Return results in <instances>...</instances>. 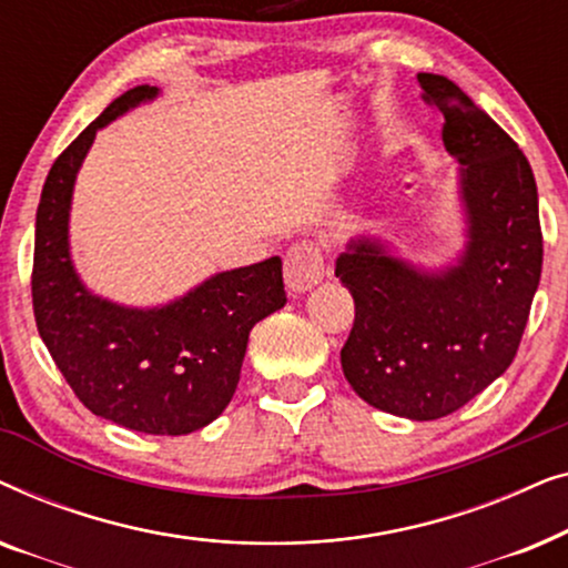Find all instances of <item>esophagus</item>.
Returning <instances> with one entry per match:
<instances>
[{
    "instance_id": "esophagus-1",
    "label": "esophagus",
    "mask_w": 568,
    "mask_h": 568,
    "mask_svg": "<svg viewBox=\"0 0 568 568\" xmlns=\"http://www.w3.org/2000/svg\"><path fill=\"white\" fill-rule=\"evenodd\" d=\"M325 263L323 253L315 243H294L284 255V282L292 292H310L323 282Z\"/></svg>"
}]
</instances>
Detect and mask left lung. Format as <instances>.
<instances>
[{
  "label": "left lung",
  "mask_w": 568,
  "mask_h": 568,
  "mask_svg": "<svg viewBox=\"0 0 568 568\" xmlns=\"http://www.w3.org/2000/svg\"><path fill=\"white\" fill-rule=\"evenodd\" d=\"M460 160L468 247L424 274L372 240H352L336 276L354 297L341 367L362 400L432 422L486 390L517 356L542 268L538 185L515 139L453 80L418 74Z\"/></svg>",
  "instance_id": "obj_1"
}]
</instances>
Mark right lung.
<instances>
[{
    "mask_svg": "<svg viewBox=\"0 0 568 568\" xmlns=\"http://www.w3.org/2000/svg\"><path fill=\"white\" fill-rule=\"evenodd\" d=\"M158 95L139 84L115 98L45 178L36 214L33 315L51 359L84 408L144 434L196 432L235 395L251 328L284 307L282 258L224 271L158 310H131L84 290L69 258V204L95 131Z\"/></svg>",
    "mask_w": 568,
    "mask_h": 568,
    "instance_id": "1",
    "label": "right lung"
}]
</instances>
